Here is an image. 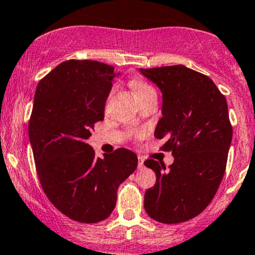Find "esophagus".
Returning a JSON list of instances; mask_svg holds the SVG:
<instances>
[{"mask_svg":"<svg viewBox=\"0 0 255 255\" xmlns=\"http://www.w3.org/2000/svg\"><path fill=\"white\" fill-rule=\"evenodd\" d=\"M138 169H141V168H143V158L142 157H138Z\"/></svg>","mask_w":255,"mask_h":255,"instance_id":"esophagus-1","label":"esophagus"}]
</instances>
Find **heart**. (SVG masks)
Segmentation results:
<instances>
[{"label":"heart","instance_id":"b5f03b06","mask_svg":"<svg viewBox=\"0 0 255 255\" xmlns=\"http://www.w3.org/2000/svg\"><path fill=\"white\" fill-rule=\"evenodd\" d=\"M131 88H132L133 91V94H135V97L137 98V97H141L143 96V94L148 93V92H153L154 89L151 87L149 85H147L146 82H143V81H140V80H133L131 81Z\"/></svg>","mask_w":255,"mask_h":255}]
</instances>
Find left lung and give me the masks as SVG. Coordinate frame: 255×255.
<instances>
[{"label": "left lung", "instance_id": "1", "mask_svg": "<svg viewBox=\"0 0 255 255\" xmlns=\"http://www.w3.org/2000/svg\"><path fill=\"white\" fill-rule=\"evenodd\" d=\"M162 92V118L154 130L174 162L147 159L156 184L145 193V210L162 224L185 222L206 209L224 178L232 125L227 102L212 80L183 65L140 69Z\"/></svg>", "mask_w": 255, "mask_h": 255}]
</instances>
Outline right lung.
Masks as SVG:
<instances>
[{
    "instance_id": "add662e5",
    "label": "right lung",
    "mask_w": 255,
    "mask_h": 255,
    "mask_svg": "<svg viewBox=\"0 0 255 255\" xmlns=\"http://www.w3.org/2000/svg\"><path fill=\"white\" fill-rule=\"evenodd\" d=\"M117 76L93 60H67L39 82L29 140L43 190L65 216L82 224L108 219L119 185L135 172L137 156L127 148L96 157L87 138L104 119Z\"/></svg>"
}]
</instances>
